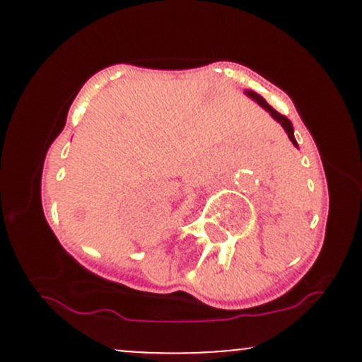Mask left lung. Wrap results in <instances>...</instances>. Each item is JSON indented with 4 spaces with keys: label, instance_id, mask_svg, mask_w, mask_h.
I'll use <instances>...</instances> for the list:
<instances>
[{
    "label": "left lung",
    "instance_id": "8db88e82",
    "mask_svg": "<svg viewBox=\"0 0 362 362\" xmlns=\"http://www.w3.org/2000/svg\"><path fill=\"white\" fill-rule=\"evenodd\" d=\"M245 94H247V96H249V98H252V100H254L255 103H259V105H261V107L264 108L266 112H269V115H272L273 119H275L276 122H279L280 126H282L284 129H286L287 136H289V140L293 141V145H294V147H298V141H296V138H294V127H293V124H291V120L287 119L286 115H282V113H279V112H276L275 108H273V107H269V105L266 103V100H264V98H262V96H259V94H257V93H254V90H245Z\"/></svg>",
    "mask_w": 362,
    "mask_h": 362
}]
</instances>
